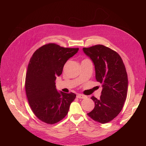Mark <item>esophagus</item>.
<instances>
[{"label":"esophagus","mask_w":146,"mask_h":146,"mask_svg":"<svg viewBox=\"0 0 146 146\" xmlns=\"http://www.w3.org/2000/svg\"><path fill=\"white\" fill-rule=\"evenodd\" d=\"M77 98L78 99H85V98H86V96L78 94L77 95Z\"/></svg>","instance_id":"esophagus-1"}]
</instances>
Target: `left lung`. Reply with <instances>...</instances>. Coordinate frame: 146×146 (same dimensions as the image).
Here are the masks:
<instances>
[{
    "label": "left lung",
    "mask_w": 146,
    "mask_h": 146,
    "mask_svg": "<svg viewBox=\"0 0 146 146\" xmlns=\"http://www.w3.org/2000/svg\"><path fill=\"white\" fill-rule=\"evenodd\" d=\"M94 63L96 78L102 84L100 99L92 96L95 107L87 114L94 121L105 123L115 118L127 98L128 78L125 65L117 53L103 45L83 48Z\"/></svg>",
    "instance_id": "obj_1"
}]
</instances>
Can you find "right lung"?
Here are the masks:
<instances>
[{
	"label": "right lung",
	"mask_w": 146,
	"mask_h": 146,
	"mask_svg": "<svg viewBox=\"0 0 146 146\" xmlns=\"http://www.w3.org/2000/svg\"><path fill=\"white\" fill-rule=\"evenodd\" d=\"M78 51V48L50 43L39 48L30 58L25 77L26 95L33 113L48 124L62 120L76 99L73 92L57 91L55 80L62 74L66 61Z\"/></svg>",
	"instance_id": "obj_1"
}]
</instances>
